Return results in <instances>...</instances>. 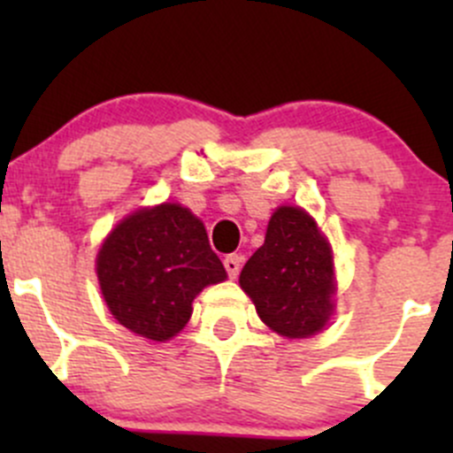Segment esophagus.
Segmentation results:
<instances>
[{"mask_svg": "<svg viewBox=\"0 0 453 453\" xmlns=\"http://www.w3.org/2000/svg\"><path fill=\"white\" fill-rule=\"evenodd\" d=\"M241 263H243V256H239V254H230V256H226V258H223V265H226L227 276H230V278H236V276H239V272H241Z\"/></svg>", "mask_w": 453, "mask_h": 453, "instance_id": "34e87169", "label": "esophagus"}]
</instances>
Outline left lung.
Listing matches in <instances>:
<instances>
[{
	"mask_svg": "<svg viewBox=\"0 0 453 453\" xmlns=\"http://www.w3.org/2000/svg\"><path fill=\"white\" fill-rule=\"evenodd\" d=\"M239 282L269 328L285 337L313 335L333 311L331 245L304 210L282 205Z\"/></svg>",
	"mask_w": 453,
	"mask_h": 453,
	"instance_id": "1",
	"label": "left lung"
}]
</instances>
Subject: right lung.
<instances>
[{
  "label": "right lung",
  "instance_id": "obj_1",
  "mask_svg": "<svg viewBox=\"0 0 453 453\" xmlns=\"http://www.w3.org/2000/svg\"><path fill=\"white\" fill-rule=\"evenodd\" d=\"M96 272L113 318L153 342L180 333L195 296L227 276L203 223L177 203L127 217L100 248Z\"/></svg>",
  "mask_w": 453,
  "mask_h": 453
}]
</instances>
